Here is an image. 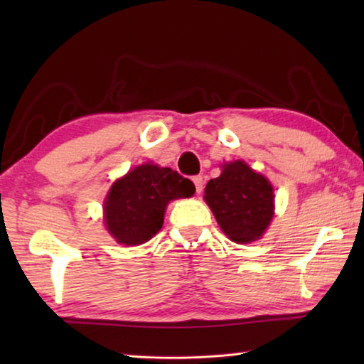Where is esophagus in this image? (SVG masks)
Wrapping results in <instances>:
<instances>
[{"label": "esophagus", "instance_id": "obj_1", "mask_svg": "<svg viewBox=\"0 0 364 364\" xmlns=\"http://www.w3.org/2000/svg\"><path fill=\"white\" fill-rule=\"evenodd\" d=\"M193 181H194V186H196V193L200 194L202 189H204V178H202L200 175H197V176L193 178Z\"/></svg>", "mask_w": 364, "mask_h": 364}]
</instances>
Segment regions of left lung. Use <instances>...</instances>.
Here are the masks:
<instances>
[{
	"label": "left lung",
	"instance_id": "obj_1",
	"mask_svg": "<svg viewBox=\"0 0 364 364\" xmlns=\"http://www.w3.org/2000/svg\"><path fill=\"white\" fill-rule=\"evenodd\" d=\"M204 199L232 242L249 244L263 236L274 215L273 186L244 160L226 162L207 183Z\"/></svg>",
	"mask_w": 364,
	"mask_h": 364
}]
</instances>
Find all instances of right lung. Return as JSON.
Instances as JSON below:
<instances>
[{
    "mask_svg": "<svg viewBox=\"0 0 364 364\" xmlns=\"http://www.w3.org/2000/svg\"><path fill=\"white\" fill-rule=\"evenodd\" d=\"M194 184L171 168L144 164L117 180L104 200V221L117 242L139 245L164 225L170 200L194 194Z\"/></svg>",
    "mask_w": 364,
    "mask_h": 364,
    "instance_id": "obj_1",
    "label": "right lung"
}]
</instances>
